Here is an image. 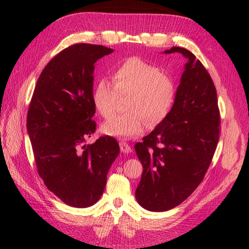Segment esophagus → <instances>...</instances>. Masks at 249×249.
Wrapping results in <instances>:
<instances>
[{"mask_svg": "<svg viewBox=\"0 0 249 249\" xmlns=\"http://www.w3.org/2000/svg\"><path fill=\"white\" fill-rule=\"evenodd\" d=\"M120 148H121L122 152H124V153H128L132 151V148H130L129 144L126 142H123V140H120Z\"/></svg>", "mask_w": 249, "mask_h": 249, "instance_id": "34e87169", "label": "esophagus"}]
</instances>
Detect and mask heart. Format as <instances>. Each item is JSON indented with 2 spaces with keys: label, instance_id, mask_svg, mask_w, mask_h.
<instances>
[{
  "label": "heart",
  "instance_id": "1",
  "mask_svg": "<svg viewBox=\"0 0 249 249\" xmlns=\"http://www.w3.org/2000/svg\"><path fill=\"white\" fill-rule=\"evenodd\" d=\"M113 86L105 78L92 88V103L101 116L110 117L119 96H126L127 112L116 114L102 125V132L117 138L139 136L147 122L156 126L163 122L173 109L176 84L171 75L153 63L138 56H129L113 69Z\"/></svg>",
  "mask_w": 249,
  "mask_h": 249
}]
</instances>
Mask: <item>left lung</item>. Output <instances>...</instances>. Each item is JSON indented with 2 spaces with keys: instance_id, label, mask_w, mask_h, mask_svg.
I'll use <instances>...</instances> for the list:
<instances>
[{
  "instance_id": "1",
  "label": "left lung",
  "mask_w": 249,
  "mask_h": 249,
  "mask_svg": "<svg viewBox=\"0 0 249 249\" xmlns=\"http://www.w3.org/2000/svg\"><path fill=\"white\" fill-rule=\"evenodd\" d=\"M187 58L173 109L142 142L135 144L142 164L136 199L149 211H166L192 195L205 178L220 136L216 90L205 66L188 50L164 53Z\"/></svg>"
}]
</instances>
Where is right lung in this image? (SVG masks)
<instances>
[{
	"mask_svg": "<svg viewBox=\"0 0 249 249\" xmlns=\"http://www.w3.org/2000/svg\"><path fill=\"white\" fill-rule=\"evenodd\" d=\"M112 52L89 43L64 49L40 74L29 105L27 130L38 173L49 191L71 207H90L100 199L120 153L111 136L86 144L97 126L94 63Z\"/></svg>",
	"mask_w": 249,
	"mask_h": 249,
	"instance_id": "right-lung-1",
	"label": "right lung"
}]
</instances>
